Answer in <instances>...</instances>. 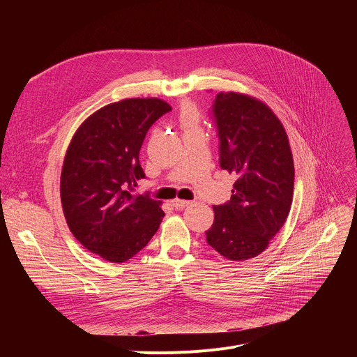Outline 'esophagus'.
<instances>
[{
  "mask_svg": "<svg viewBox=\"0 0 357 357\" xmlns=\"http://www.w3.org/2000/svg\"><path fill=\"white\" fill-rule=\"evenodd\" d=\"M191 204H192L191 201H186V199H178V198L172 201V205H174V207H175L176 210H182V208H185V207H190Z\"/></svg>",
  "mask_w": 357,
  "mask_h": 357,
  "instance_id": "34e87169",
  "label": "esophagus"
}]
</instances>
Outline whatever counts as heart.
<instances>
[{"instance_id": "1", "label": "heart", "mask_w": 357, "mask_h": 357, "mask_svg": "<svg viewBox=\"0 0 357 357\" xmlns=\"http://www.w3.org/2000/svg\"><path fill=\"white\" fill-rule=\"evenodd\" d=\"M192 119H194V112L192 111H186L185 114H183V121L185 123H190Z\"/></svg>"}]
</instances>
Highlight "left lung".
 Wrapping results in <instances>:
<instances>
[{
  "label": "left lung",
  "mask_w": 357,
  "mask_h": 357,
  "mask_svg": "<svg viewBox=\"0 0 357 357\" xmlns=\"http://www.w3.org/2000/svg\"><path fill=\"white\" fill-rule=\"evenodd\" d=\"M220 167L236 175L230 201L214 205L207 243L230 260L264 252L282 229L294 195L288 136L272 109L236 92H220L211 107Z\"/></svg>",
  "instance_id": "8db88e82"
}]
</instances>
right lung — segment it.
I'll return each mask as SVG.
<instances>
[{
	"mask_svg": "<svg viewBox=\"0 0 357 357\" xmlns=\"http://www.w3.org/2000/svg\"><path fill=\"white\" fill-rule=\"evenodd\" d=\"M171 105L159 98L112 102L89 116L75 133L61 176L69 230L89 252L121 264L158 231L165 213L149 191L135 194L146 175L139 152L149 128Z\"/></svg>",
	"mask_w": 357,
	"mask_h": 357,
	"instance_id": "obj_1",
	"label": "right lung"
}]
</instances>
